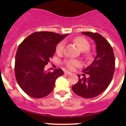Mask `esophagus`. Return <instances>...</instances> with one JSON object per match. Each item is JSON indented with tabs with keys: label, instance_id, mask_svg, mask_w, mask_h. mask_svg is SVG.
<instances>
[{
	"label": "esophagus",
	"instance_id": "34e87169",
	"mask_svg": "<svg viewBox=\"0 0 126 126\" xmlns=\"http://www.w3.org/2000/svg\"><path fill=\"white\" fill-rule=\"evenodd\" d=\"M64 74H71V73L70 72V71H64Z\"/></svg>",
	"mask_w": 126,
	"mask_h": 126
}]
</instances>
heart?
Instances as JSON below:
<instances>
[{"mask_svg":"<svg viewBox=\"0 0 126 126\" xmlns=\"http://www.w3.org/2000/svg\"><path fill=\"white\" fill-rule=\"evenodd\" d=\"M74 42L76 43V45L78 46L79 49L81 51H83V52L88 50L90 48V43L84 38L81 37V36H78V37H76L74 39ZM64 46H65V42L64 41H62V42L58 43V45L56 47L57 53H62V52L64 50ZM86 53L88 54L87 52H86ZM79 62L76 61V60L70 59L65 61V65L69 69H73L74 67L78 66V65H79Z\"/></svg>","mask_w":126,"mask_h":126,"instance_id":"obj_1","label":"heart"}]
</instances>
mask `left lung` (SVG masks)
Listing matches in <instances>:
<instances>
[{
	"label": "left lung",
	"instance_id": "8db88e82",
	"mask_svg": "<svg viewBox=\"0 0 126 126\" xmlns=\"http://www.w3.org/2000/svg\"><path fill=\"white\" fill-rule=\"evenodd\" d=\"M92 38L96 44V55L91 65L83 71V78L72 86L73 92L84 98L95 97L103 93L110 83L115 71V56L110 44L101 34L82 32ZM89 77L86 78L85 74Z\"/></svg>",
	"mask_w": 126,
	"mask_h": 126
}]
</instances>
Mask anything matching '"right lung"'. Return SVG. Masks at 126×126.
Here are the masks:
<instances>
[{
	"label": "right lung",
	"mask_w": 126,
	"mask_h": 126,
	"mask_svg": "<svg viewBox=\"0 0 126 126\" xmlns=\"http://www.w3.org/2000/svg\"><path fill=\"white\" fill-rule=\"evenodd\" d=\"M67 35L34 32L19 45L14 72L17 83L28 95L36 98L47 96L53 91L57 79L64 74L61 69L50 73L44 68L54 55L57 45Z\"/></svg>",
	"instance_id": "add662e5"
}]
</instances>
